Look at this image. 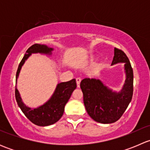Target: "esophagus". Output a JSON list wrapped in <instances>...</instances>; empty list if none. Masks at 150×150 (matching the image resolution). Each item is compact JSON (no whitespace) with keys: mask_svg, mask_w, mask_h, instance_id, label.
Listing matches in <instances>:
<instances>
[{"mask_svg":"<svg viewBox=\"0 0 150 150\" xmlns=\"http://www.w3.org/2000/svg\"><path fill=\"white\" fill-rule=\"evenodd\" d=\"M81 78H76L77 86H78V88L80 87V83H81Z\"/></svg>","mask_w":150,"mask_h":150,"instance_id":"34e87169","label":"esophagus"}]
</instances>
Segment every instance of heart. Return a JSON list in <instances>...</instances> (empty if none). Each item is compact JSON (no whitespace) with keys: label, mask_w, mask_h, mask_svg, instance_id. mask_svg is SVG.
<instances>
[{"label":"heart","mask_w":150,"mask_h":150,"mask_svg":"<svg viewBox=\"0 0 150 150\" xmlns=\"http://www.w3.org/2000/svg\"><path fill=\"white\" fill-rule=\"evenodd\" d=\"M91 60H92V59H91Z\"/></svg>","instance_id":"heart-1"}]
</instances>
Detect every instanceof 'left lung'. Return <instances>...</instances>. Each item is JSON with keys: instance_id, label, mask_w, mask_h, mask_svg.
<instances>
[{"instance_id": "8db88e82", "label": "left lung", "mask_w": 150, "mask_h": 150, "mask_svg": "<svg viewBox=\"0 0 150 150\" xmlns=\"http://www.w3.org/2000/svg\"><path fill=\"white\" fill-rule=\"evenodd\" d=\"M112 65L123 62L126 79L120 92L112 91L96 78H84L81 82L83 102L88 114L95 121L108 124L120 118L131 102L134 91V73L126 54L115 48Z\"/></svg>"}]
</instances>
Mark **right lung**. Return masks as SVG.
Here are the masks:
<instances>
[{"label":"right lung","mask_w":150,"mask_h":150,"mask_svg":"<svg viewBox=\"0 0 150 150\" xmlns=\"http://www.w3.org/2000/svg\"><path fill=\"white\" fill-rule=\"evenodd\" d=\"M53 50L54 49L52 48H49L46 45L34 44L30 46L27 50L26 54H25L18 67L16 75V82L22 65L32 54L40 53V54H51V51ZM76 87L77 84L75 79H72L67 82L60 83L57 85L55 91L51 99L42 106L35 109H31L27 107L22 102L16 87L15 88V97L22 112L30 121L39 126H47L55 123L61 118L64 113V107Z\"/></svg>","instance_id":"obj_1"}]
</instances>
